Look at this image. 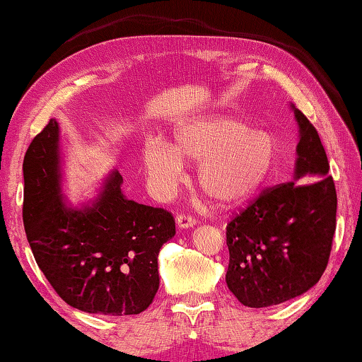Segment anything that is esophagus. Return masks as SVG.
<instances>
[{"label": "esophagus", "mask_w": 362, "mask_h": 362, "mask_svg": "<svg viewBox=\"0 0 362 362\" xmlns=\"http://www.w3.org/2000/svg\"><path fill=\"white\" fill-rule=\"evenodd\" d=\"M175 224L179 229H190L193 226L197 224V221L192 218V216H187V214H179L175 218Z\"/></svg>", "instance_id": "34e87169"}]
</instances>
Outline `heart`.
<instances>
[{
  "instance_id": "obj_1",
  "label": "heart",
  "mask_w": 362,
  "mask_h": 362,
  "mask_svg": "<svg viewBox=\"0 0 362 362\" xmlns=\"http://www.w3.org/2000/svg\"><path fill=\"white\" fill-rule=\"evenodd\" d=\"M276 159V143L265 132L228 117L193 118L174 129L172 144L149 138L143 163L151 190L169 198L183 177V160L198 163L197 183L221 206L250 198L268 179Z\"/></svg>"
}]
</instances>
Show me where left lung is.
Masks as SVG:
<instances>
[{
    "instance_id": "left-lung-1",
    "label": "left lung",
    "mask_w": 362,
    "mask_h": 362,
    "mask_svg": "<svg viewBox=\"0 0 362 362\" xmlns=\"http://www.w3.org/2000/svg\"><path fill=\"white\" fill-rule=\"evenodd\" d=\"M291 110L299 129L293 180L257 198L226 233V283L240 304L255 309L283 304L319 283L337 228V190L319 133L293 104Z\"/></svg>"
}]
</instances>
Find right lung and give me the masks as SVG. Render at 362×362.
Segmentation results:
<instances>
[{
	"mask_svg": "<svg viewBox=\"0 0 362 362\" xmlns=\"http://www.w3.org/2000/svg\"><path fill=\"white\" fill-rule=\"evenodd\" d=\"M23 174L27 240L58 296L88 314L146 310L159 289V250L175 235L172 214L127 198L117 169L93 197L69 202L55 118L30 143Z\"/></svg>",
	"mask_w": 362,
	"mask_h": 362,
	"instance_id": "right-lung-1",
	"label": "right lung"
}]
</instances>
